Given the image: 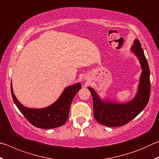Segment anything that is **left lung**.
Masks as SVG:
<instances>
[{
    "instance_id": "obj_1",
    "label": "left lung",
    "mask_w": 159,
    "mask_h": 159,
    "mask_svg": "<svg viewBox=\"0 0 159 159\" xmlns=\"http://www.w3.org/2000/svg\"><path fill=\"white\" fill-rule=\"evenodd\" d=\"M131 51L139 60L142 69L138 91L132 99L126 103H117L102 99L94 89L88 87L93 99L94 117L101 125L108 127L125 125L146 107L150 96V71L148 61L139 40L135 39Z\"/></svg>"
}]
</instances>
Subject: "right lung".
I'll return each mask as SVG.
<instances>
[{"instance_id": "obj_1", "label": "right lung", "mask_w": 159, "mask_h": 159, "mask_svg": "<svg viewBox=\"0 0 159 159\" xmlns=\"http://www.w3.org/2000/svg\"><path fill=\"white\" fill-rule=\"evenodd\" d=\"M80 88V83L67 86L51 105L43 108H30L16 99L11 83V97L16 107L30 124L40 129H53L64 125L68 119L72 100Z\"/></svg>"}]
</instances>
